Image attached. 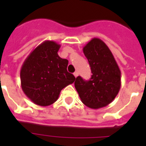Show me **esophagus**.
I'll return each mask as SVG.
<instances>
[{"label": "esophagus", "mask_w": 146, "mask_h": 146, "mask_svg": "<svg viewBox=\"0 0 146 146\" xmlns=\"http://www.w3.org/2000/svg\"><path fill=\"white\" fill-rule=\"evenodd\" d=\"M73 75H74V76H75L76 78L78 76H79V73H78V71H76L75 73H73Z\"/></svg>", "instance_id": "esophagus-1"}]
</instances>
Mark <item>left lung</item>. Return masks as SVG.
<instances>
[{"instance_id":"1","label":"left lung","mask_w":146,"mask_h":146,"mask_svg":"<svg viewBox=\"0 0 146 146\" xmlns=\"http://www.w3.org/2000/svg\"><path fill=\"white\" fill-rule=\"evenodd\" d=\"M91 67L90 80L78 76L75 88L85 105L98 109L108 105L117 96L121 86V73L111 50L102 40L93 38L83 48Z\"/></svg>"}]
</instances>
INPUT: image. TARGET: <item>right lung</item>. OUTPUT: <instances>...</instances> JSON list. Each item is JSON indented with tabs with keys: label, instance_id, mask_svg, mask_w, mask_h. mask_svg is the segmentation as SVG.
Masks as SVG:
<instances>
[{
	"label": "right lung",
	"instance_id": "obj_1",
	"mask_svg": "<svg viewBox=\"0 0 146 146\" xmlns=\"http://www.w3.org/2000/svg\"><path fill=\"white\" fill-rule=\"evenodd\" d=\"M60 48L55 42L44 41L29 54L22 66V89L34 104L43 107L52 104L62 89L75 81V76L66 70L68 60L57 54Z\"/></svg>",
	"mask_w": 146,
	"mask_h": 146
}]
</instances>
